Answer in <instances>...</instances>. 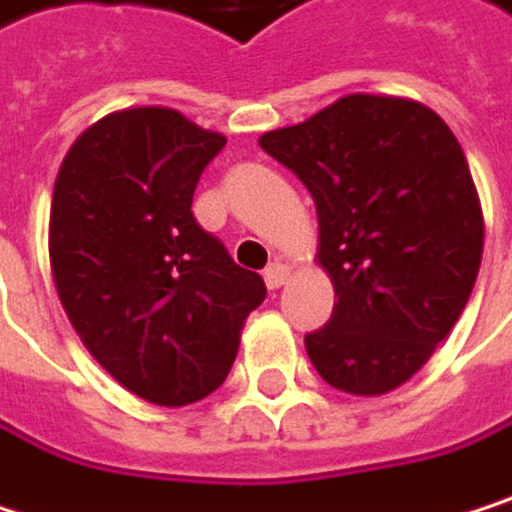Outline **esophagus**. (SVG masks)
Here are the masks:
<instances>
[{"mask_svg":"<svg viewBox=\"0 0 512 512\" xmlns=\"http://www.w3.org/2000/svg\"><path fill=\"white\" fill-rule=\"evenodd\" d=\"M288 276H291V270H288L285 264H279V261H276V264H270V267H267L264 282H267V288H270V291H279V288L288 282Z\"/></svg>","mask_w":512,"mask_h":512,"instance_id":"1","label":"esophagus"}]
</instances>
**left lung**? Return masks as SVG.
I'll list each match as a JSON object with an SVG mask.
<instances>
[{
	"instance_id": "8db88e82",
	"label": "left lung",
	"mask_w": 512,
	"mask_h": 512,
	"mask_svg": "<svg viewBox=\"0 0 512 512\" xmlns=\"http://www.w3.org/2000/svg\"><path fill=\"white\" fill-rule=\"evenodd\" d=\"M261 149L318 206L333 318L306 336L318 375L354 396L402 387L459 321L483 258V209L465 152L420 101L345 95Z\"/></svg>"
}]
</instances>
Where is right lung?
Segmentation results:
<instances>
[{"mask_svg":"<svg viewBox=\"0 0 512 512\" xmlns=\"http://www.w3.org/2000/svg\"><path fill=\"white\" fill-rule=\"evenodd\" d=\"M224 137L167 107L107 113L68 149L50 267L86 351L134 396L179 408L218 390L267 285L191 212Z\"/></svg>","mask_w":512,"mask_h":512,"instance_id":"obj_1","label":"right lung"}]
</instances>
